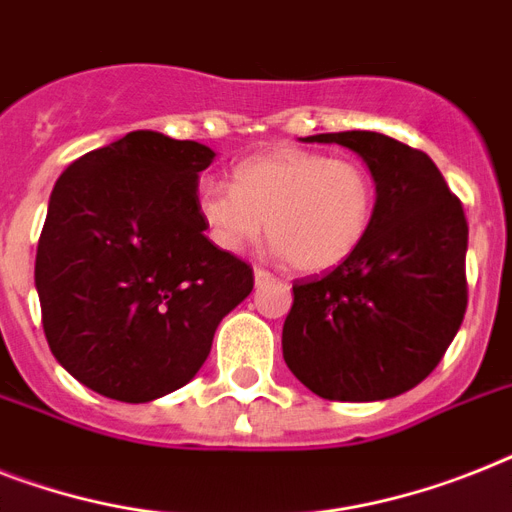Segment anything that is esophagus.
I'll return each instance as SVG.
<instances>
[{
    "mask_svg": "<svg viewBox=\"0 0 512 512\" xmlns=\"http://www.w3.org/2000/svg\"><path fill=\"white\" fill-rule=\"evenodd\" d=\"M276 278H273V273H268L265 268H255V286H265V284H273Z\"/></svg>",
    "mask_w": 512,
    "mask_h": 512,
    "instance_id": "1",
    "label": "esophagus"
}]
</instances>
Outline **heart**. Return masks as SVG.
I'll return each instance as SVG.
<instances>
[{
	"label": "heart",
	"mask_w": 512,
	"mask_h": 512,
	"mask_svg": "<svg viewBox=\"0 0 512 512\" xmlns=\"http://www.w3.org/2000/svg\"><path fill=\"white\" fill-rule=\"evenodd\" d=\"M197 213L226 252L268 234L276 255L299 273L339 268L363 247L376 215V184L352 160L307 149H276L236 165L234 186L205 178Z\"/></svg>",
	"instance_id": "b5f03b06"
}]
</instances>
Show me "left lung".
<instances>
[{"label": "left lung", "instance_id": "8db88e82", "mask_svg": "<svg viewBox=\"0 0 512 512\" xmlns=\"http://www.w3.org/2000/svg\"><path fill=\"white\" fill-rule=\"evenodd\" d=\"M363 157L376 215L363 247L315 281L294 284L281 347L313 394L378 402L434 371L463 323L468 223L426 152L376 131L315 134Z\"/></svg>", "mask_w": 512, "mask_h": 512}]
</instances>
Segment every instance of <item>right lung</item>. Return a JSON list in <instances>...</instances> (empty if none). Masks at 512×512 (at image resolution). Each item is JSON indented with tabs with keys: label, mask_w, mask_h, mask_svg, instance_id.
<instances>
[{
	"label": "right lung",
	"mask_w": 512,
	"mask_h": 512,
	"mask_svg": "<svg viewBox=\"0 0 512 512\" xmlns=\"http://www.w3.org/2000/svg\"><path fill=\"white\" fill-rule=\"evenodd\" d=\"M213 160L197 141L131 131L54 184L33 270L41 323L57 363L102 397L152 402L189 384L255 286L199 220Z\"/></svg>",
	"instance_id": "1"
}]
</instances>
